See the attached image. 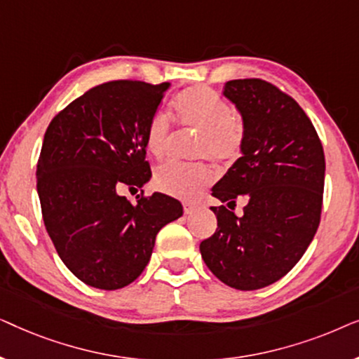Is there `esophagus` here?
Wrapping results in <instances>:
<instances>
[{
  "label": "esophagus",
  "mask_w": 359,
  "mask_h": 359,
  "mask_svg": "<svg viewBox=\"0 0 359 359\" xmlns=\"http://www.w3.org/2000/svg\"><path fill=\"white\" fill-rule=\"evenodd\" d=\"M183 208H184V214H186V215L193 214L194 210H196V205H194V204H184Z\"/></svg>",
  "instance_id": "1"
}]
</instances>
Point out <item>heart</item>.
Returning <instances> with one entry per match:
<instances>
[{"instance_id": "1", "label": "heart", "mask_w": 359, "mask_h": 359, "mask_svg": "<svg viewBox=\"0 0 359 359\" xmlns=\"http://www.w3.org/2000/svg\"><path fill=\"white\" fill-rule=\"evenodd\" d=\"M176 119L186 132L198 134L194 156L210 158L219 166L233 163L242 154L243 121L225 101L205 86L189 88L173 101ZM173 142L171 121L165 112H156L149 122L145 145L155 158H163ZM156 189L180 199L198 196L210 183V170L204 163L170 161L156 170Z\"/></svg>"}]
</instances>
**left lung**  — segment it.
I'll return each instance as SVG.
<instances>
[{
  "label": "left lung",
  "mask_w": 359,
  "mask_h": 359,
  "mask_svg": "<svg viewBox=\"0 0 359 359\" xmlns=\"http://www.w3.org/2000/svg\"><path fill=\"white\" fill-rule=\"evenodd\" d=\"M243 121L242 156L212 188L227 205L212 237L201 242L204 263L224 284L255 291L296 266L320 224L325 155L302 107L271 83L247 78L224 86ZM248 201L242 218L229 207Z\"/></svg>",
  "instance_id": "8db88e82"
}]
</instances>
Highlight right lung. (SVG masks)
<instances>
[{
  "mask_svg": "<svg viewBox=\"0 0 359 359\" xmlns=\"http://www.w3.org/2000/svg\"><path fill=\"white\" fill-rule=\"evenodd\" d=\"M170 83L117 80L91 88L48 124L37 193L58 257L88 286L114 291L150 262L161 227L183 215L178 199L154 193L132 204L119 191L151 178L145 134Z\"/></svg>",
  "mask_w": 359,
  "mask_h": 359,
  "instance_id": "add662e5",
  "label": "right lung"
}]
</instances>
